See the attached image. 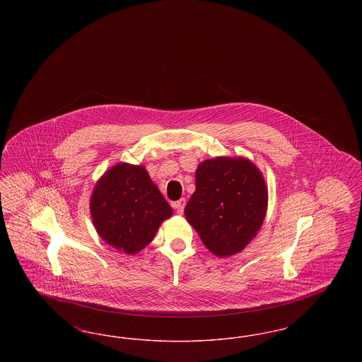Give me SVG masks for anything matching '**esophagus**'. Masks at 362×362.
Returning <instances> with one entry per match:
<instances>
[{
    "label": "esophagus",
    "mask_w": 362,
    "mask_h": 362,
    "mask_svg": "<svg viewBox=\"0 0 362 362\" xmlns=\"http://www.w3.org/2000/svg\"><path fill=\"white\" fill-rule=\"evenodd\" d=\"M173 206L176 209V211H177L179 214H182L183 210H185V206H186V199H185V198H180L179 201L173 202Z\"/></svg>",
    "instance_id": "esophagus-1"
}]
</instances>
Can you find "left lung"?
Masks as SVG:
<instances>
[{
    "label": "left lung",
    "mask_w": 362,
    "mask_h": 362,
    "mask_svg": "<svg viewBox=\"0 0 362 362\" xmlns=\"http://www.w3.org/2000/svg\"><path fill=\"white\" fill-rule=\"evenodd\" d=\"M267 187L258 167L244 157L202 161L185 214L207 250L220 258L243 251L263 224Z\"/></svg>",
    "instance_id": "left-lung-1"
}]
</instances>
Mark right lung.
I'll return each mask as SVG.
<instances>
[{
  "mask_svg": "<svg viewBox=\"0 0 362 362\" xmlns=\"http://www.w3.org/2000/svg\"><path fill=\"white\" fill-rule=\"evenodd\" d=\"M90 217L107 244L129 255L153 240L160 224L173 216L144 165L121 163L105 171L90 195Z\"/></svg>",
  "mask_w": 362,
  "mask_h": 362,
  "instance_id": "obj_1",
  "label": "right lung"
}]
</instances>
